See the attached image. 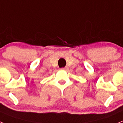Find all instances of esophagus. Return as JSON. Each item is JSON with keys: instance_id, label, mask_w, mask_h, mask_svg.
Wrapping results in <instances>:
<instances>
[{"instance_id": "34e87169", "label": "esophagus", "mask_w": 123, "mask_h": 123, "mask_svg": "<svg viewBox=\"0 0 123 123\" xmlns=\"http://www.w3.org/2000/svg\"><path fill=\"white\" fill-rule=\"evenodd\" d=\"M67 69V67H65V68H61V69H62V70H66V69Z\"/></svg>"}]
</instances>
